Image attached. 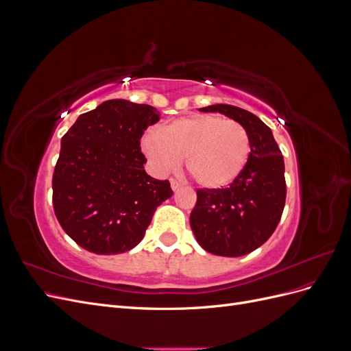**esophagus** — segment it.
I'll return each mask as SVG.
<instances>
[{"label": "esophagus", "instance_id": "esophagus-1", "mask_svg": "<svg viewBox=\"0 0 351 351\" xmlns=\"http://www.w3.org/2000/svg\"><path fill=\"white\" fill-rule=\"evenodd\" d=\"M169 183H171V189L174 190V192H177V190H178L180 187H182V183H180L178 180H176V178H171V180H169Z\"/></svg>", "mask_w": 351, "mask_h": 351}]
</instances>
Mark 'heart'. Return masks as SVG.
Returning a JSON list of instances; mask_svg holds the SVG:
<instances>
[{
  "mask_svg": "<svg viewBox=\"0 0 351 351\" xmlns=\"http://www.w3.org/2000/svg\"><path fill=\"white\" fill-rule=\"evenodd\" d=\"M142 151L158 174L182 162L195 182L208 189L230 184L246 167L250 137L246 127L217 114H196L165 124L142 137Z\"/></svg>",
  "mask_w": 351,
  "mask_h": 351,
  "instance_id": "1",
  "label": "heart"
}]
</instances>
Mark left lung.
Listing matches in <instances>:
<instances>
[{"mask_svg":"<svg viewBox=\"0 0 351 351\" xmlns=\"http://www.w3.org/2000/svg\"><path fill=\"white\" fill-rule=\"evenodd\" d=\"M202 112H221L246 127L250 155L246 167L226 189H197L190 227L197 243L218 256H244L267 241L285 205L284 158L269 127L256 115L217 104Z\"/></svg>","mask_w":351,"mask_h":351,"instance_id":"left-lung-1","label":"left lung"}]
</instances>
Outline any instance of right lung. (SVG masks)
Wrapping results in <instances>:
<instances>
[{
	"label": "right lung",
	"mask_w": 351,
	"mask_h": 351,
	"mask_svg": "<svg viewBox=\"0 0 351 351\" xmlns=\"http://www.w3.org/2000/svg\"><path fill=\"white\" fill-rule=\"evenodd\" d=\"M159 121L156 108L105 101L79 115L62 136L52 176V205L67 234L97 254L133 249L156 208L173 196L168 180L145 171L141 139Z\"/></svg>",
	"instance_id": "add662e5"
}]
</instances>
